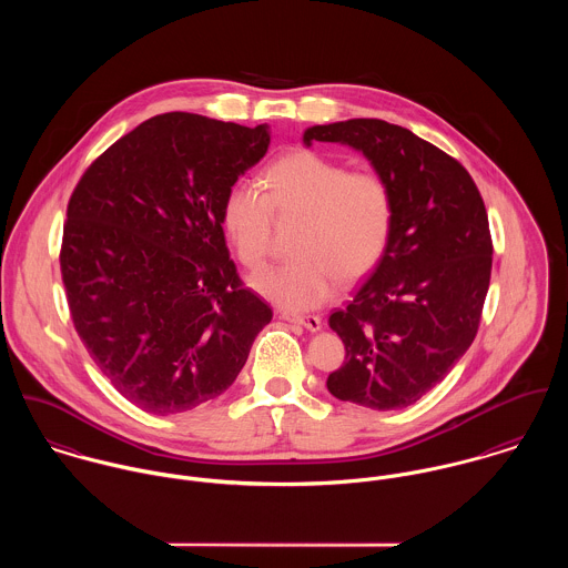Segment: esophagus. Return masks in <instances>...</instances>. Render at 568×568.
Segmentation results:
<instances>
[{
  "instance_id": "esophagus-1",
  "label": "esophagus",
  "mask_w": 568,
  "mask_h": 568,
  "mask_svg": "<svg viewBox=\"0 0 568 568\" xmlns=\"http://www.w3.org/2000/svg\"><path fill=\"white\" fill-rule=\"evenodd\" d=\"M284 322H288V324H297L304 325L306 329H311V332H320L322 329V320L320 317H315V315H297V313H282L280 315Z\"/></svg>"
}]
</instances>
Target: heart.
I'll use <instances>...</instances> for the list:
<instances>
[{
  "instance_id": "b5f03b06",
  "label": "heart",
  "mask_w": 568,
  "mask_h": 568,
  "mask_svg": "<svg viewBox=\"0 0 568 568\" xmlns=\"http://www.w3.org/2000/svg\"><path fill=\"white\" fill-rule=\"evenodd\" d=\"M255 183H234L223 201V230L246 266L266 257L273 214L302 216L295 257L255 273L248 284L284 311H311L341 282L365 277L383 257L394 230V194L372 170L347 172L311 151L271 163Z\"/></svg>"
}]
</instances>
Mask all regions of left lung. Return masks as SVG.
<instances>
[{"label":"left lung","instance_id":"1","mask_svg":"<svg viewBox=\"0 0 568 568\" xmlns=\"http://www.w3.org/2000/svg\"><path fill=\"white\" fill-rule=\"evenodd\" d=\"M302 142L363 153L394 194L381 262L329 315L345 363L327 376V392L374 410L415 405L475 341L491 273L484 199L462 163L385 120L315 124Z\"/></svg>","mask_w":568,"mask_h":568}]
</instances>
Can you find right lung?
I'll use <instances>...</instances> for the list:
<instances>
[{"instance_id": "1", "label": "right lung", "mask_w": 568, "mask_h": 568, "mask_svg": "<svg viewBox=\"0 0 568 568\" xmlns=\"http://www.w3.org/2000/svg\"><path fill=\"white\" fill-rule=\"evenodd\" d=\"M268 144V124L163 113L109 146L70 199L72 320L104 378L146 413L227 392L273 317L243 288L223 232L227 190Z\"/></svg>"}]
</instances>
